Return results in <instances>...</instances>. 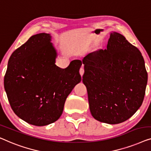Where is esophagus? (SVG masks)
Wrapping results in <instances>:
<instances>
[{
    "instance_id": "obj_1",
    "label": "esophagus",
    "mask_w": 151,
    "mask_h": 151,
    "mask_svg": "<svg viewBox=\"0 0 151 151\" xmlns=\"http://www.w3.org/2000/svg\"><path fill=\"white\" fill-rule=\"evenodd\" d=\"M79 73H80V75H81V76H83V73H84V68H83V67H81L79 69Z\"/></svg>"
}]
</instances>
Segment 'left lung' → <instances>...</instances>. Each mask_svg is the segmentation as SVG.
Returning a JSON list of instances; mask_svg holds the SVG:
<instances>
[{"mask_svg": "<svg viewBox=\"0 0 151 151\" xmlns=\"http://www.w3.org/2000/svg\"><path fill=\"white\" fill-rule=\"evenodd\" d=\"M82 62L83 83L93 117L111 124L130 118L142 105L148 80L138 48L122 35L114 32L107 49L91 52Z\"/></svg>", "mask_w": 151, "mask_h": 151, "instance_id": "left-lung-1", "label": "left lung"}]
</instances>
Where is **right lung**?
<instances>
[{
  "mask_svg": "<svg viewBox=\"0 0 151 151\" xmlns=\"http://www.w3.org/2000/svg\"><path fill=\"white\" fill-rule=\"evenodd\" d=\"M50 38L45 33L31 36L13 52L4 77L13 111L35 126L58 120L66 98L81 81V61H72L64 69L55 64L57 52Z\"/></svg>",
  "mask_w": 151,
  "mask_h": 151,
  "instance_id": "1",
  "label": "right lung"
}]
</instances>
